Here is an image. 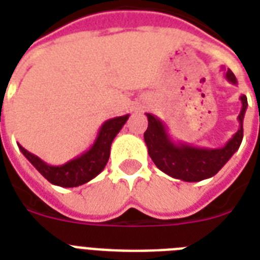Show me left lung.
<instances>
[{
	"instance_id": "left-lung-1",
	"label": "left lung",
	"mask_w": 260,
	"mask_h": 260,
	"mask_svg": "<svg viewBox=\"0 0 260 260\" xmlns=\"http://www.w3.org/2000/svg\"><path fill=\"white\" fill-rule=\"evenodd\" d=\"M224 74L228 82L238 85V79L230 69ZM240 101L242 110L238 116V132L220 148H201L187 143L173 142L166 124L154 114L147 113L148 128L144 132V142L155 166L167 175L185 182H198L216 175L242 144L243 120L248 105L244 94L240 95Z\"/></svg>"
}]
</instances>
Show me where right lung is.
I'll return each mask as SVG.
<instances>
[{"label": "right lung", "instance_id": "add662e5", "mask_svg": "<svg viewBox=\"0 0 260 260\" xmlns=\"http://www.w3.org/2000/svg\"><path fill=\"white\" fill-rule=\"evenodd\" d=\"M128 117L129 114L106 120L98 131L93 146L83 154L60 166H51L43 159L26 151L20 144L18 148L22 155L34 165L35 169L52 185L62 186V187H77L91 181L105 169L106 163L109 160L112 142L124 126Z\"/></svg>", "mask_w": 260, "mask_h": 260}]
</instances>
